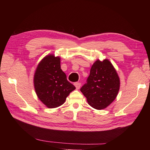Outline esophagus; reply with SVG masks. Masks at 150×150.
<instances>
[{
  "label": "esophagus",
  "mask_w": 150,
  "mask_h": 150,
  "mask_svg": "<svg viewBox=\"0 0 150 150\" xmlns=\"http://www.w3.org/2000/svg\"><path fill=\"white\" fill-rule=\"evenodd\" d=\"M74 85H75V86L76 87V88L77 89H79L81 88V82H75L74 83Z\"/></svg>",
  "instance_id": "34e87169"
}]
</instances>
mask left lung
<instances>
[{
  "mask_svg": "<svg viewBox=\"0 0 150 150\" xmlns=\"http://www.w3.org/2000/svg\"><path fill=\"white\" fill-rule=\"evenodd\" d=\"M120 88V79L116 70L107 59L97 60L91 66L86 83L81 91L88 104L95 109L102 110L115 99Z\"/></svg>",
  "mask_w": 150,
  "mask_h": 150,
  "instance_id": "1",
  "label": "left lung"
}]
</instances>
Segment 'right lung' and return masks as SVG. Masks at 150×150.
<instances>
[{
	"label": "right lung",
	"mask_w": 150,
	"mask_h": 150,
	"mask_svg": "<svg viewBox=\"0 0 150 150\" xmlns=\"http://www.w3.org/2000/svg\"><path fill=\"white\" fill-rule=\"evenodd\" d=\"M59 57L49 55L41 60L34 75V86L39 99L49 108L61 106L75 89L60 68Z\"/></svg>",
	"instance_id": "1"
}]
</instances>
